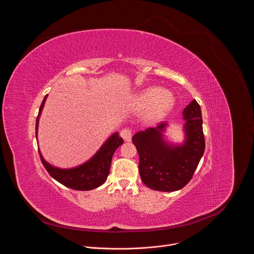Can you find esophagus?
I'll return each instance as SVG.
<instances>
[{"instance_id": "esophagus-1", "label": "esophagus", "mask_w": 254, "mask_h": 254, "mask_svg": "<svg viewBox=\"0 0 254 254\" xmlns=\"http://www.w3.org/2000/svg\"><path fill=\"white\" fill-rule=\"evenodd\" d=\"M131 129L129 128H124L121 130V136L126 140V141H130L131 140Z\"/></svg>"}]
</instances>
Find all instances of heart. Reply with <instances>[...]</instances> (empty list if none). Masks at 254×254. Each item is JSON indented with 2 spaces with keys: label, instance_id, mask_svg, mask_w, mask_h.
<instances>
[{
  "label": "heart",
  "instance_id": "obj_1",
  "mask_svg": "<svg viewBox=\"0 0 254 254\" xmlns=\"http://www.w3.org/2000/svg\"><path fill=\"white\" fill-rule=\"evenodd\" d=\"M135 103L140 108L146 107L144 119L148 122H158L171 112L175 98L170 91L151 86L142 89L136 95Z\"/></svg>",
  "mask_w": 254,
  "mask_h": 254
}]
</instances>
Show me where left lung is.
<instances>
[{"instance_id":"left-lung-1","label":"left lung","mask_w":254,"mask_h":254,"mask_svg":"<svg viewBox=\"0 0 254 254\" xmlns=\"http://www.w3.org/2000/svg\"><path fill=\"white\" fill-rule=\"evenodd\" d=\"M185 141L174 146L164 139L167 124L133 134L131 140L139 157L140 179L147 187L173 192L185 187L193 177L205 151L201 108L194 99L183 112Z\"/></svg>"}]
</instances>
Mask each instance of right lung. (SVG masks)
I'll return each mask as SVG.
<instances>
[{"mask_svg":"<svg viewBox=\"0 0 254 254\" xmlns=\"http://www.w3.org/2000/svg\"><path fill=\"white\" fill-rule=\"evenodd\" d=\"M46 98L47 95L44 97L40 105L39 114L37 120H36V137H37L39 118L41 116ZM123 143L124 139L119 135V132H115L111 137L106 139L98 152L89 161L72 169H59L53 167L43 159L40 152L39 155L43 166L49 175L57 182L70 189L88 191L99 187L105 182L108 174H110L114 153Z\"/></svg>","mask_w":254,"mask_h":254,"instance_id":"add662e5","label":"right lung"}]
</instances>
